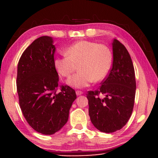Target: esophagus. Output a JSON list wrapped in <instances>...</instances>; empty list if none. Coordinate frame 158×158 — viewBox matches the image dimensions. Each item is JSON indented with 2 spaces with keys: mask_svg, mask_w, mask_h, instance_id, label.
Listing matches in <instances>:
<instances>
[{
  "mask_svg": "<svg viewBox=\"0 0 158 158\" xmlns=\"http://www.w3.org/2000/svg\"><path fill=\"white\" fill-rule=\"evenodd\" d=\"M76 94H77V96H80L83 94V92H81V90H77V91H76Z\"/></svg>",
  "mask_w": 158,
  "mask_h": 158,
  "instance_id": "obj_1",
  "label": "esophagus"
}]
</instances>
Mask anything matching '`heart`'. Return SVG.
Here are the masks:
<instances>
[{"instance_id":"heart-1","label":"heart","mask_w":158,"mask_h":158,"mask_svg":"<svg viewBox=\"0 0 158 158\" xmlns=\"http://www.w3.org/2000/svg\"><path fill=\"white\" fill-rule=\"evenodd\" d=\"M112 53L106 45L94 41H79L65 50V56L56 58L54 65L58 73L69 77L77 69L79 71L69 78L68 84L73 88L88 87L94 81H102L112 66Z\"/></svg>"}]
</instances>
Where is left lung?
<instances>
[{"label": "left lung", "instance_id": "1", "mask_svg": "<svg viewBox=\"0 0 158 158\" xmlns=\"http://www.w3.org/2000/svg\"><path fill=\"white\" fill-rule=\"evenodd\" d=\"M113 64L96 90L87 94L91 123L98 130L112 133L120 130L131 117L135 104V68L126 47L114 39Z\"/></svg>", "mask_w": 158, "mask_h": 158}]
</instances>
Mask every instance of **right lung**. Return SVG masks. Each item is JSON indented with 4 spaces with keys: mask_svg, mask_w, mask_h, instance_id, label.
Segmentation results:
<instances>
[{
    "mask_svg": "<svg viewBox=\"0 0 158 158\" xmlns=\"http://www.w3.org/2000/svg\"><path fill=\"white\" fill-rule=\"evenodd\" d=\"M55 51L52 38L41 36L23 51L18 64L16 84L21 111L35 131L46 135H53L66 124L77 99L73 88L59 85Z\"/></svg>",
    "mask_w": 158,
    "mask_h": 158,
    "instance_id": "1",
    "label": "right lung"
}]
</instances>
